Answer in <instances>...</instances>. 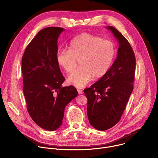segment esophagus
<instances>
[{"instance_id":"obj_1","label":"esophagus","mask_w":158,"mask_h":158,"mask_svg":"<svg viewBox=\"0 0 158 158\" xmlns=\"http://www.w3.org/2000/svg\"><path fill=\"white\" fill-rule=\"evenodd\" d=\"M77 92H78V94H83V92H82V90H81V89H77Z\"/></svg>"}]
</instances>
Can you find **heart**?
<instances>
[{
	"label": "heart",
	"mask_w": 158,
	"mask_h": 158,
	"mask_svg": "<svg viewBox=\"0 0 158 158\" xmlns=\"http://www.w3.org/2000/svg\"><path fill=\"white\" fill-rule=\"evenodd\" d=\"M116 53L112 42L88 33H82L74 38L69 50L60 49L56 53L57 64L67 73H72L79 62L80 67L69 77L73 85L85 87L93 77L104 76L111 66Z\"/></svg>",
	"instance_id": "obj_1"
}]
</instances>
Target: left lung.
Returning <instances> with one entry per match:
<instances>
[{
  "mask_svg": "<svg viewBox=\"0 0 158 158\" xmlns=\"http://www.w3.org/2000/svg\"><path fill=\"white\" fill-rule=\"evenodd\" d=\"M106 28L119 43L116 59L104 76L84 90L89 123L99 131L109 129L119 121L132 92L136 70V58L129 42L116 28Z\"/></svg>",
  "mask_w": 158,
  "mask_h": 158,
  "instance_id": "obj_1",
  "label": "left lung"
}]
</instances>
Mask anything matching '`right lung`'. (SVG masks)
<instances>
[{
  "label": "right lung",
  "mask_w": 158,
  "mask_h": 158,
  "mask_svg": "<svg viewBox=\"0 0 158 158\" xmlns=\"http://www.w3.org/2000/svg\"><path fill=\"white\" fill-rule=\"evenodd\" d=\"M64 29H42L27 46L22 59L23 92L32 120L48 131L62 124L64 109L77 94L70 85L62 87L65 78L56 60L57 39Z\"/></svg>",
  "instance_id": "right-lung-1"
}]
</instances>
